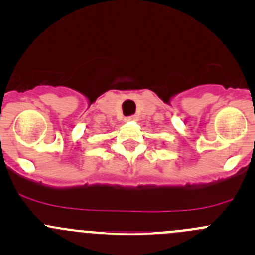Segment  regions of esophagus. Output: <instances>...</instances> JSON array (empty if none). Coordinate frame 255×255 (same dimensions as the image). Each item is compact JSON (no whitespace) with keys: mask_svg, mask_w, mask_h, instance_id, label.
<instances>
[{"mask_svg":"<svg viewBox=\"0 0 255 255\" xmlns=\"http://www.w3.org/2000/svg\"><path fill=\"white\" fill-rule=\"evenodd\" d=\"M126 121H137V116H128V117H126Z\"/></svg>","mask_w":255,"mask_h":255,"instance_id":"obj_1","label":"esophagus"}]
</instances>
